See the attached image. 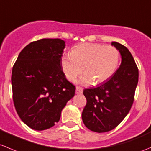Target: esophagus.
Masks as SVG:
<instances>
[{"label":"esophagus","instance_id":"1","mask_svg":"<svg viewBox=\"0 0 151 151\" xmlns=\"http://www.w3.org/2000/svg\"><path fill=\"white\" fill-rule=\"evenodd\" d=\"M83 92V88L80 87V86H76V94H81Z\"/></svg>","mask_w":151,"mask_h":151}]
</instances>
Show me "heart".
<instances>
[{
  "label": "heart",
  "instance_id": "1",
  "mask_svg": "<svg viewBox=\"0 0 151 151\" xmlns=\"http://www.w3.org/2000/svg\"><path fill=\"white\" fill-rule=\"evenodd\" d=\"M120 62V52L112 45L97 43L77 45L61 59L64 73L70 81H75L84 70L83 83H101L109 79L117 70Z\"/></svg>",
  "mask_w": 151,
  "mask_h": 151
}]
</instances>
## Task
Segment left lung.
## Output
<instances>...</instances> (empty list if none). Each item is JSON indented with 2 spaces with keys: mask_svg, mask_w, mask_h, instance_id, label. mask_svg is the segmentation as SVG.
<instances>
[{
  "mask_svg": "<svg viewBox=\"0 0 151 151\" xmlns=\"http://www.w3.org/2000/svg\"><path fill=\"white\" fill-rule=\"evenodd\" d=\"M122 56L120 68L105 83L83 93L86 104L82 120L87 128L97 133L116 128L129 112L134 101L139 70L128 49L116 42L111 43Z\"/></svg>",
  "mask_w": 151,
  "mask_h": 151,
  "instance_id": "obj_1",
  "label": "left lung"
}]
</instances>
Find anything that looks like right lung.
Listing matches in <instances>:
<instances>
[{
  "label": "right lung",
  "mask_w": 151,
  "mask_h": 151,
  "mask_svg": "<svg viewBox=\"0 0 151 151\" xmlns=\"http://www.w3.org/2000/svg\"><path fill=\"white\" fill-rule=\"evenodd\" d=\"M65 42L42 39L25 46L12 68L14 107L23 123L43 131L59 121L61 112L75 95L76 86L66 79L61 59Z\"/></svg>",
  "instance_id": "right-lung-1"
}]
</instances>
